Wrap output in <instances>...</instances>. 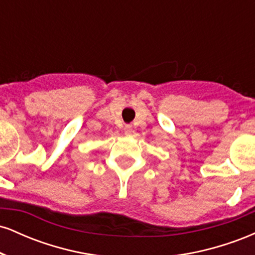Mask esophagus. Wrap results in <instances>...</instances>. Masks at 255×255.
<instances>
[{
    "instance_id": "1",
    "label": "esophagus",
    "mask_w": 255,
    "mask_h": 255,
    "mask_svg": "<svg viewBox=\"0 0 255 255\" xmlns=\"http://www.w3.org/2000/svg\"><path fill=\"white\" fill-rule=\"evenodd\" d=\"M124 129H125V134H126V135H130L131 131H133V128H131L130 125H126Z\"/></svg>"
}]
</instances>
